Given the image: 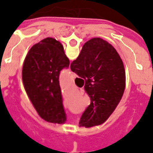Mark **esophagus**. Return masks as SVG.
Returning <instances> with one entry per match:
<instances>
[{
	"label": "esophagus",
	"instance_id": "esophagus-1",
	"mask_svg": "<svg viewBox=\"0 0 153 153\" xmlns=\"http://www.w3.org/2000/svg\"><path fill=\"white\" fill-rule=\"evenodd\" d=\"M71 77H72V78H73V79H74V78H76V77H77V74H75V73H73V72H72V73H71Z\"/></svg>",
	"mask_w": 153,
	"mask_h": 153
}]
</instances>
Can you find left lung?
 Listing matches in <instances>:
<instances>
[{
  "label": "left lung",
  "instance_id": "left-lung-1",
  "mask_svg": "<svg viewBox=\"0 0 153 153\" xmlns=\"http://www.w3.org/2000/svg\"><path fill=\"white\" fill-rule=\"evenodd\" d=\"M69 65L63 47L53 38L35 44L25 58L22 70L25 91L39 116L48 122L67 121L59 79L60 71Z\"/></svg>",
  "mask_w": 153,
  "mask_h": 153
}]
</instances>
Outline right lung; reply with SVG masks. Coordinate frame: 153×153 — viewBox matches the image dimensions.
<instances>
[{
    "instance_id": "add662e5",
    "label": "right lung",
    "mask_w": 153,
    "mask_h": 153,
    "mask_svg": "<svg viewBox=\"0 0 153 153\" xmlns=\"http://www.w3.org/2000/svg\"><path fill=\"white\" fill-rule=\"evenodd\" d=\"M71 70L85 79L84 89L91 98L79 126L101 125L114 112L125 91L126 72L120 55L108 42L94 38L84 44Z\"/></svg>"
}]
</instances>
